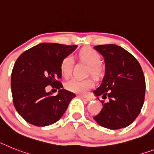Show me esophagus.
I'll list each match as a JSON object with an SVG mask.
<instances>
[{
  "label": "esophagus",
  "instance_id": "1",
  "mask_svg": "<svg viewBox=\"0 0 154 154\" xmlns=\"http://www.w3.org/2000/svg\"><path fill=\"white\" fill-rule=\"evenodd\" d=\"M82 99H84V100H85V101H90L91 99H90V98L89 97H87V96H82V95H81L80 96Z\"/></svg>",
  "mask_w": 154,
  "mask_h": 154
}]
</instances>
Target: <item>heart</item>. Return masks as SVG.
I'll return each instance as SVG.
<instances>
[{"label": "heart", "instance_id": "1", "mask_svg": "<svg viewBox=\"0 0 154 154\" xmlns=\"http://www.w3.org/2000/svg\"><path fill=\"white\" fill-rule=\"evenodd\" d=\"M80 59L90 66V72L91 74L97 76L101 73L102 58L99 53L91 48H85L81 49L79 52ZM73 59L71 55H67L62 60L60 64V70L63 76L66 78L69 77L72 73L73 66ZM94 86V81L91 78L87 79H78L73 78L66 85V88L70 91L78 94H85L89 89Z\"/></svg>", "mask_w": 154, "mask_h": 154}]
</instances>
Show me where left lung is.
Returning <instances> with one entry per match:
<instances>
[{
	"label": "left lung",
	"instance_id": "left-lung-1",
	"mask_svg": "<svg viewBox=\"0 0 154 154\" xmlns=\"http://www.w3.org/2000/svg\"><path fill=\"white\" fill-rule=\"evenodd\" d=\"M105 61V76L93 91L107 102L94 117L102 127L117 130L131 125L144 103L146 81L142 67L131 53L116 45L95 46Z\"/></svg>",
	"mask_w": 154,
	"mask_h": 154
}]
</instances>
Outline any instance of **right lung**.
I'll return each mask as SVG.
<instances>
[{
  "mask_svg": "<svg viewBox=\"0 0 154 154\" xmlns=\"http://www.w3.org/2000/svg\"><path fill=\"white\" fill-rule=\"evenodd\" d=\"M77 45L41 43L19 55L11 72V88L15 109L26 121L44 127L61 118L76 95L63 88L61 62ZM48 85L59 89L47 93Z\"/></svg>",
  "mask_w": 154,
  "mask_h": 154,
  "instance_id": "add662e5",
  "label": "right lung"
}]
</instances>
